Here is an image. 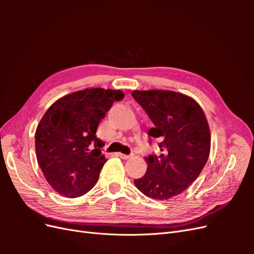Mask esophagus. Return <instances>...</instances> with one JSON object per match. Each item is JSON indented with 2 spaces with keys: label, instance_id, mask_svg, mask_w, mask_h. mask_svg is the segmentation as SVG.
<instances>
[{
  "label": "esophagus",
  "instance_id": "1",
  "mask_svg": "<svg viewBox=\"0 0 254 254\" xmlns=\"http://www.w3.org/2000/svg\"><path fill=\"white\" fill-rule=\"evenodd\" d=\"M119 157L120 158H122V159H124V160H127V159H129L130 157H131V156H129V155H125V153H119Z\"/></svg>",
  "mask_w": 254,
  "mask_h": 254
}]
</instances>
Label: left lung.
<instances>
[{
	"label": "left lung",
	"instance_id": "1",
	"mask_svg": "<svg viewBox=\"0 0 254 254\" xmlns=\"http://www.w3.org/2000/svg\"><path fill=\"white\" fill-rule=\"evenodd\" d=\"M132 97L153 123L148 135L159 139L160 156L146 158L147 171L135 187L157 200L181 194L201 173L210 155V128L201 107L174 91H132Z\"/></svg>",
	"mask_w": 254,
	"mask_h": 254
}]
</instances>
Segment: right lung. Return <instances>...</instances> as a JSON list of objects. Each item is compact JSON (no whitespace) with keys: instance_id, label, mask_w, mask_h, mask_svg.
Returning a JSON list of instances; mask_svg holds the SVG:
<instances>
[{"instance_id":"obj_1","label":"right lung","mask_w":254,"mask_h":254,"mask_svg":"<svg viewBox=\"0 0 254 254\" xmlns=\"http://www.w3.org/2000/svg\"><path fill=\"white\" fill-rule=\"evenodd\" d=\"M123 98L121 90L86 89L61 97L45 112L35 133L36 155L58 194L76 198L95 186L106 162L96 130L113 103Z\"/></svg>"}]
</instances>
